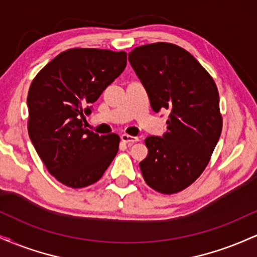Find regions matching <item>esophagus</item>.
<instances>
[{"label": "esophagus", "mask_w": 257, "mask_h": 257, "mask_svg": "<svg viewBox=\"0 0 257 257\" xmlns=\"http://www.w3.org/2000/svg\"><path fill=\"white\" fill-rule=\"evenodd\" d=\"M120 140H122L123 143L128 144V145H132V144H134V143H137V141H139V138L131 137V135H128V134H122V135H120Z\"/></svg>", "instance_id": "1"}]
</instances>
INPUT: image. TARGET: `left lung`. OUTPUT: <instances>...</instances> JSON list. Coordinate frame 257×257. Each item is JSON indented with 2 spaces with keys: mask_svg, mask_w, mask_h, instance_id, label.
I'll return each instance as SVG.
<instances>
[{
  "mask_svg": "<svg viewBox=\"0 0 257 257\" xmlns=\"http://www.w3.org/2000/svg\"><path fill=\"white\" fill-rule=\"evenodd\" d=\"M155 112L169 110L168 132L145 139L144 180L164 194L178 193L204 172L222 131L213 77L187 51L173 43L145 44L129 53Z\"/></svg>",
  "mask_w": 257,
  "mask_h": 257,
  "instance_id": "1",
  "label": "left lung"
}]
</instances>
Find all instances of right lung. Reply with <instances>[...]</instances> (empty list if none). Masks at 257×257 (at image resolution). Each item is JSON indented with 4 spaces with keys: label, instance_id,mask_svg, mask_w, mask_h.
Wrapping results in <instances>:
<instances>
[{
    "label": "right lung",
    "instance_id": "obj_1",
    "mask_svg": "<svg viewBox=\"0 0 257 257\" xmlns=\"http://www.w3.org/2000/svg\"><path fill=\"white\" fill-rule=\"evenodd\" d=\"M125 66V52L72 48L57 55L32 81L29 137L61 184L72 188L94 184L118 152V135H99L83 128L82 120Z\"/></svg>",
    "mask_w": 257,
    "mask_h": 257
}]
</instances>
